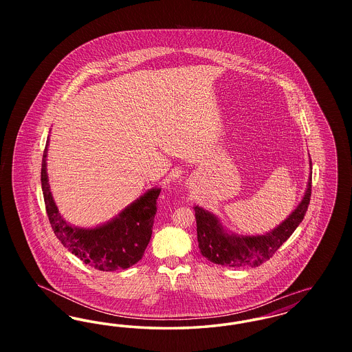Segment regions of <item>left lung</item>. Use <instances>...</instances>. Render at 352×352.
I'll return each mask as SVG.
<instances>
[{
    "mask_svg": "<svg viewBox=\"0 0 352 352\" xmlns=\"http://www.w3.org/2000/svg\"><path fill=\"white\" fill-rule=\"evenodd\" d=\"M311 168V161H310ZM311 197V173L301 203L284 221L270 232L243 236L227 231L214 214L194 207L201 253L211 263L223 267H258L269 260L300 226Z\"/></svg>",
    "mask_w": 352,
    "mask_h": 352,
    "instance_id": "1",
    "label": "left lung"
}]
</instances>
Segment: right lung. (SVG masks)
I'll list each match as a JSON object with an SVG mask.
<instances>
[{
    "mask_svg": "<svg viewBox=\"0 0 352 352\" xmlns=\"http://www.w3.org/2000/svg\"><path fill=\"white\" fill-rule=\"evenodd\" d=\"M49 140L42 158L41 182L51 227L59 241L84 264L102 272L126 269L138 263L151 237L161 188H151L122 210L118 217L95 228H80L68 224L51 195L47 177Z\"/></svg>",
    "mask_w": 352,
    "mask_h": 352,
    "instance_id": "right-lung-1",
    "label": "right lung"
}]
</instances>
